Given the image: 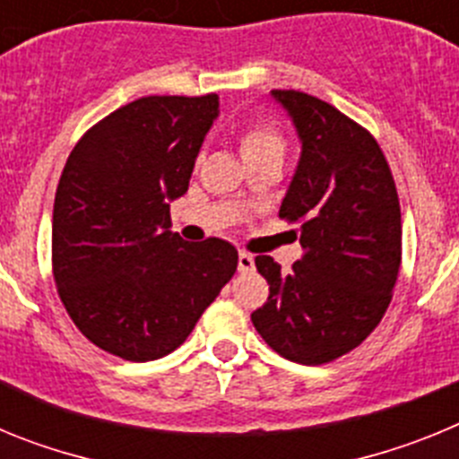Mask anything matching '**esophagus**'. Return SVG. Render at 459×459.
I'll return each mask as SVG.
<instances>
[{
  "instance_id": "esophagus-1",
  "label": "esophagus",
  "mask_w": 459,
  "mask_h": 459,
  "mask_svg": "<svg viewBox=\"0 0 459 459\" xmlns=\"http://www.w3.org/2000/svg\"><path fill=\"white\" fill-rule=\"evenodd\" d=\"M238 271H241V273H250V271H255V257L250 253H246V250L238 253Z\"/></svg>"
}]
</instances>
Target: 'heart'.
<instances>
[{"label":"heart","instance_id":"1","mask_svg":"<svg viewBox=\"0 0 459 459\" xmlns=\"http://www.w3.org/2000/svg\"><path fill=\"white\" fill-rule=\"evenodd\" d=\"M238 147H241L243 160L264 156H282L285 153V140L280 131L269 121H255L246 126L238 135Z\"/></svg>","mask_w":459,"mask_h":459}]
</instances>
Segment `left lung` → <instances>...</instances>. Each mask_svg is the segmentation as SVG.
Wrapping results in <instances>:
<instances>
[{
  "label": "left lung",
  "instance_id": "left-lung-1",
  "mask_svg": "<svg viewBox=\"0 0 459 459\" xmlns=\"http://www.w3.org/2000/svg\"><path fill=\"white\" fill-rule=\"evenodd\" d=\"M271 96L301 140L280 218L299 222L303 257L290 273L273 257H255L269 299L250 319L280 356L322 366L359 347L391 303L403 262L400 200L363 126L303 91L273 89Z\"/></svg>",
  "mask_w": 459,
  "mask_h": 459
}]
</instances>
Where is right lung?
I'll list each match as a JSON object with an SVG mask.
<instances>
[{
  "mask_svg": "<svg viewBox=\"0 0 459 459\" xmlns=\"http://www.w3.org/2000/svg\"><path fill=\"white\" fill-rule=\"evenodd\" d=\"M218 96H144L91 126L64 165L52 211V273L80 333L124 360L184 342L237 271L222 238L169 232Z\"/></svg>",
  "mask_w": 459,
  "mask_h": 459,
  "instance_id": "right-lung-1",
  "label": "right lung"
}]
</instances>
